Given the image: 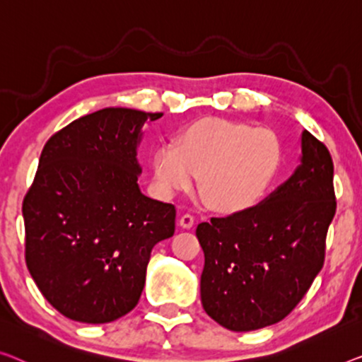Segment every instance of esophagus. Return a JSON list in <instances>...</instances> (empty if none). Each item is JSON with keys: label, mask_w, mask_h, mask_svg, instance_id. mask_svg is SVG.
<instances>
[{"label": "esophagus", "mask_w": 362, "mask_h": 362, "mask_svg": "<svg viewBox=\"0 0 362 362\" xmlns=\"http://www.w3.org/2000/svg\"><path fill=\"white\" fill-rule=\"evenodd\" d=\"M179 224L183 229H192L193 226H195V218H193L192 214H183V216H180Z\"/></svg>", "instance_id": "34e87169"}]
</instances>
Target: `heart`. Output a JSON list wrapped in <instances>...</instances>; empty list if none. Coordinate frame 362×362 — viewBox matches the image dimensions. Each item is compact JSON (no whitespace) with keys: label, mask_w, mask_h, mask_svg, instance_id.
Returning a JSON list of instances; mask_svg holds the SVG:
<instances>
[{"label":"heart","mask_w":362,"mask_h":362,"mask_svg":"<svg viewBox=\"0 0 362 362\" xmlns=\"http://www.w3.org/2000/svg\"><path fill=\"white\" fill-rule=\"evenodd\" d=\"M281 148L267 128L229 120H203L183 132L177 144L164 143L153 154V172L167 195L187 190L193 175L198 193L221 213L255 204L276 174Z\"/></svg>","instance_id":"obj_1"}]
</instances>
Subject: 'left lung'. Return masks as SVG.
Returning a JSON list of instances; mask_svg holds the SVG:
<instances>
[{"instance_id": "1", "label": "left lung", "mask_w": 362, "mask_h": 362, "mask_svg": "<svg viewBox=\"0 0 362 362\" xmlns=\"http://www.w3.org/2000/svg\"><path fill=\"white\" fill-rule=\"evenodd\" d=\"M300 165L265 202L197 228L202 304L219 325L252 332L289 315L323 267L337 211L333 160L307 129Z\"/></svg>"}]
</instances>
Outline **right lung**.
<instances>
[{
    "label": "right lung",
    "instance_id": "right-lung-1",
    "mask_svg": "<svg viewBox=\"0 0 362 362\" xmlns=\"http://www.w3.org/2000/svg\"><path fill=\"white\" fill-rule=\"evenodd\" d=\"M160 117L109 107L71 122L42 149L23 202L25 263L68 319L107 323L133 310L151 250L174 235V204L138 187L143 127Z\"/></svg>",
    "mask_w": 362,
    "mask_h": 362
}]
</instances>
